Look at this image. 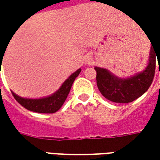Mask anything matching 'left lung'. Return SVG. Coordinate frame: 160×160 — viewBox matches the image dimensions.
Wrapping results in <instances>:
<instances>
[{
	"mask_svg": "<svg viewBox=\"0 0 160 160\" xmlns=\"http://www.w3.org/2000/svg\"><path fill=\"white\" fill-rule=\"evenodd\" d=\"M156 56L160 62V42L151 43L150 62L143 72L127 79L115 77L104 68H95L98 89L108 101L117 103H128L142 96L151 86L155 76ZM160 69V68H159Z\"/></svg>",
	"mask_w": 160,
	"mask_h": 160,
	"instance_id": "left-lung-1",
	"label": "left lung"
}]
</instances>
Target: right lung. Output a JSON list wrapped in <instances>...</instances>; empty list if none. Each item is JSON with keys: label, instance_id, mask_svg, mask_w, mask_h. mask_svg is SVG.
I'll use <instances>...</instances> for the list:
<instances>
[{"label": "right lung", "instance_id": "add662e5", "mask_svg": "<svg viewBox=\"0 0 160 160\" xmlns=\"http://www.w3.org/2000/svg\"><path fill=\"white\" fill-rule=\"evenodd\" d=\"M80 72H81V69H78L74 74H72L70 77L65 81L58 92H56L54 94L46 98L24 99L19 96L16 95L13 92H12V95L14 96L17 102L28 110L38 112V113H55L63 105V103L70 92L72 84L74 83L76 77L80 74Z\"/></svg>", "mask_w": 160, "mask_h": 160}]
</instances>
